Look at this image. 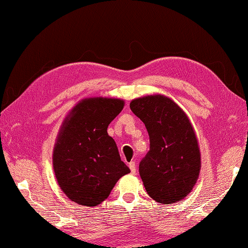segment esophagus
<instances>
[{
    "label": "esophagus",
    "instance_id": "obj_1",
    "mask_svg": "<svg viewBox=\"0 0 248 248\" xmlns=\"http://www.w3.org/2000/svg\"><path fill=\"white\" fill-rule=\"evenodd\" d=\"M128 166H129V168H130L131 172L135 173V172H136V164H135V161H130V162H129V164H128Z\"/></svg>",
    "mask_w": 248,
    "mask_h": 248
}]
</instances>
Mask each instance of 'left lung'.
Returning <instances> with one entry per match:
<instances>
[{
	"label": "left lung",
	"instance_id": "left-lung-1",
	"mask_svg": "<svg viewBox=\"0 0 248 248\" xmlns=\"http://www.w3.org/2000/svg\"><path fill=\"white\" fill-rule=\"evenodd\" d=\"M130 109L145 124L150 139V150L139 165L148 195L166 205L182 201L193 190L202 167L189 118L164 94L134 99Z\"/></svg>",
	"mask_w": 248,
	"mask_h": 248
}]
</instances>
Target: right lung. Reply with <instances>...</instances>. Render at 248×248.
I'll use <instances>...</instances> for the list:
<instances>
[{
	"label": "right lung",
	"mask_w": 248,
	"mask_h": 248,
	"mask_svg": "<svg viewBox=\"0 0 248 248\" xmlns=\"http://www.w3.org/2000/svg\"><path fill=\"white\" fill-rule=\"evenodd\" d=\"M124 106L123 99L86 98L62 123L53 148V170L59 187L78 205L101 204L118 180L130 172L107 132Z\"/></svg>",
	"instance_id": "1"
}]
</instances>
